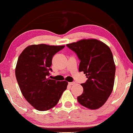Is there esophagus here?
<instances>
[{"label": "esophagus", "mask_w": 133, "mask_h": 133, "mask_svg": "<svg viewBox=\"0 0 133 133\" xmlns=\"http://www.w3.org/2000/svg\"><path fill=\"white\" fill-rule=\"evenodd\" d=\"M75 84V82H70V83H69V85H74Z\"/></svg>", "instance_id": "1"}]
</instances>
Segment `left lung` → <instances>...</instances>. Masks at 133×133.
Returning a JSON list of instances; mask_svg holds the SVG:
<instances>
[{
	"label": "left lung",
	"instance_id": "1",
	"mask_svg": "<svg viewBox=\"0 0 133 133\" xmlns=\"http://www.w3.org/2000/svg\"><path fill=\"white\" fill-rule=\"evenodd\" d=\"M66 46L76 54L80 61L79 71L87 78L81 84L83 92L78 96V102L90 109H98L106 102L114 86L116 66L111 50L96 39H84Z\"/></svg>",
	"mask_w": 133,
	"mask_h": 133
}]
</instances>
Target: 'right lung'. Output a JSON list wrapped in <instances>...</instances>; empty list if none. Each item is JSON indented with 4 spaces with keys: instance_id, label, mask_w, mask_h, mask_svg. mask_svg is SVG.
Instances as JSON below:
<instances>
[{
    "instance_id": "1",
    "label": "right lung",
    "mask_w": 133,
    "mask_h": 133,
    "mask_svg": "<svg viewBox=\"0 0 133 133\" xmlns=\"http://www.w3.org/2000/svg\"><path fill=\"white\" fill-rule=\"evenodd\" d=\"M65 46L31 45L20 55L15 75L24 97L36 109L46 111L57 104L68 83L48 78L53 56Z\"/></svg>"
}]
</instances>
